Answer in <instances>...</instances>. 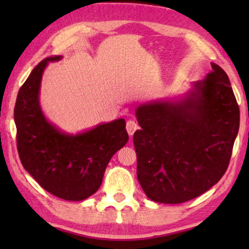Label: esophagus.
Here are the masks:
<instances>
[{"label": "esophagus", "mask_w": 249, "mask_h": 249, "mask_svg": "<svg viewBox=\"0 0 249 249\" xmlns=\"http://www.w3.org/2000/svg\"><path fill=\"white\" fill-rule=\"evenodd\" d=\"M138 128V124L136 122L133 121V120H129L127 121V123H126V129H127V133L129 134V136H133L135 130Z\"/></svg>", "instance_id": "1"}]
</instances>
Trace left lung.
<instances>
[{
    "label": "left lung",
    "instance_id": "obj_1",
    "mask_svg": "<svg viewBox=\"0 0 249 249\" xmlns=\"http://www.w3.org/2000/svg\"><path fill=\"white\" fill-rule=\"evenodd\" d=\"M178 98L140 104L133 142L137 179L151 201L178 204L218 182L239 128L229 75L216 64Z\"/></svg>",
    "mask_w": 249,
    "mask_h": 249
}]
</instances>
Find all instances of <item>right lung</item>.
Here are the masks:
<instances>
[{
	"instance_id": "add662e5",
	"label": "right lung",
	"mask_w": 249,
	"mask_h": 249,
	"mask_svg": "<svg viewBox=\"0 0 249 249\" xmlns=\"http://www.w3.org/2000/svg\"><path fill=\"white\" fill-rule=\"evenodd\" d=\"M40 61L20 88L14 108L22 165L46 191L60 199L82 201L99 190L105 169L128 142L124 119L101 123L81 133H66L49 122L40 107V83L49 62Z\"/></svg>"
}]
</instances>
